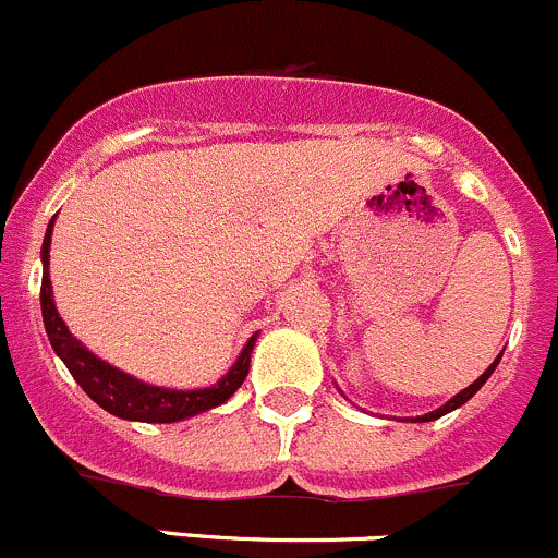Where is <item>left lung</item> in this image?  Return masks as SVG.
Returning <instances> with one entry per match:
<instances>
[{
  "instance_id": "1",
  "label": "left lung",
  "mask_w": 558,
  "mask_h": 558,
  "mask_svg": "<svg viewBox=\"0 0 558 558\" xmlns=\"http://www.w3.org/2000/svg\"><path fill=\"white\" fill-rule=\"evenodd\" d=\"M501 354H505V351H501ZM501 354L496 356L494 362H490V365H488V371H485L483 376L477 378V381H474V384H469V387H466V389H461V392H458V395H452V398L447 400L445 405H439V409H436V411H428V414H423V416H414V420H411V423H434V420H439V416H445V414H450V411L461 409V405L466 403V400L472 398V395H477V392H480V387H483V384L488 381V378H490V373H494V371H496V365H499Z\"/></svg>"
}]
</instances>
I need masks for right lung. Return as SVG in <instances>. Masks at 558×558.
<instances>
[{"instance_id": "right-lung-1", "label": "right lung", "mask_w": 558, "mask_h": 558, "mask_svg": "<svg viewBox=\"0 0 558 558\" xmlns=\"http://www.w3.org/2000/svg\"><path fill=\"white\" fill-rule=\"evenodd\" d=\"M53 220L46 229V240H43L40 262H43V286H40V311L43 324H46V335L51 340V349L57 351L59 360L68 365L70 376L81 384L86 395L95 400L100 409L108 414L119 416V420H130V423H180V420H191V416L204 414V411L223 405L236 389L245 381L247 371H251V354L256 345L258 335H253L240 351L234 365L229 373L218 378L209 387L198 389H177V387H158V384L142 381V378L130 376V373L119 371L111 362L100 360L92 354L78 338L68 329V324L59 316L57 305H53V289L51 275H48V262H51V234Z\"/></svg>"}]
</instances>
